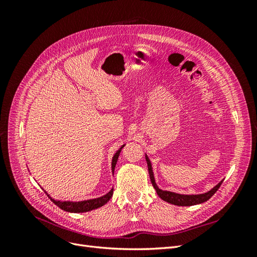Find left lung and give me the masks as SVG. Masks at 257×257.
<instances>
[{"label": "left lung", "mask_w": 257, "mask_h": 257, "mask_svg": "<svg viewBox=\"0 0 257 257\" xmlns=\"http://www.w3.org/2000/svg\"><path fill=\"white\" fill-rule=\"evenodd\" d=\"M146 161H147V164H148V170H149L150 180H151L153 188L155 189V191H157V193H158V195L163 200H165V201H167V203L172 204V205H176V206H194V205H197V204L205 203V201H207L209 198H211L213 196V194L220 189V186L223 182V180H222L220 183H217L213 189L208 191L207 193L197 194V195H184V194H178V193L169 192V191H163L159 188L157 183H155L151 162H150L149 158L147 157V154H146Z\"/></svg>", "instance_id": "1"}]
</instances>
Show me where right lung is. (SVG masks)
Returning <instances> with one entry per match:
<instances>
[{
	"instance_id": "obj_1",
	"label": "right lung",
	"mask_w": 257,
	"mask_h": 257,
	"mask_svg": "<svg viewBox=\"0 0 257 257\" xmlns=\"http://www.w3.org/2000/svg\"><path fill=\"white\" fill-rule=\"evenodd\" d=\"M124 146H125V145H123L120 148V149L116 151L114 153V155H113L112 162H111V172H112V174L114 172V167H115V164H116V161H118L120 152H121L122 148ZM45 193L47 194V192H46V191H45ZM112 194H113V189H111L109 192L106 194V195H104L102 197L94 198V199L82 200V201H61V200H56V199L51 198L48 195V194H47V195L53 201L54 205H57L59 208H61L62 210H64V211L74 212V213H81V212H88V211H91V210H94V209H97L99 207L104 206L107 203V201L111 198Z\"/></svg>"
}]
</instances>
